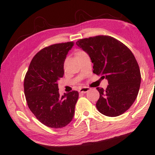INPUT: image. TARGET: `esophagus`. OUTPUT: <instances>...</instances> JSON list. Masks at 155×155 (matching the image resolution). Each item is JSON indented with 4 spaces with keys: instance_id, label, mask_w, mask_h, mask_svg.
Instances as JSON below:
<instances>
[{
    "instance_id": "esophagus-1",
    "label": "esophagus",
    "mask_w": 155,
    "mask_h": 155,
    "mask_svg": "<svg viewBox=\"0 0 155 155\" xmlns=\"http://www.w3.org/2000/svg\"><path fill=\"white\" fill-rule=\"evenodd\" d=\"M90 89H91V88H89V87H82V88H81L79 89V92L80 93H86L87 91H89Z\"/></svg>"
}]
</instances>
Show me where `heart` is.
Instances as JSON below:
<instances>
[{
    "instance_id": "heart-1",
    "label": "heart",
    "mask_w": 155,
    "mask_h": 155,
    "mask_svg": "<svg viewBox=\"0 0 155 155\" xmlns=\"http://www.w3.org/2000/svg\"><path fill=\"white\" fill-rule=\"evenodd\" d=\"M84 53V52H83V51H78V52L77 53V55H78V54H81V53Z\"/></svg>"
}]
</instances>
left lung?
Masks as SVG:
<instances>
[{
	"label": "left lung",
	"instance_id": "obj_1",
	"mask_svg": "<svg viewBox=\"0 0 155 155\" xmlns=\"http://www.w3.org/2000/svg\"><path fill=\"white\" fill-rule=\"evenodd\" d=\"M76 44L91 58L93 72L108 80L106 89L97 88L98 111L112 117L124 113L136 100L141 83L138 64L130 49L110 36L80 39Z\"/></svg>",
	"mask_w": 155,
	"mask_h": 155
}]
</instances>
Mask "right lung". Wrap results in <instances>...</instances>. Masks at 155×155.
I'll list each match as a JSON object with an SVG mask.
<instances>
[{"label":"right lung","instance_id":"1","mask_svg":"<svg viewBox=\"0 0 155 155\" xmlns=\"http://www.w3.org/2000/svg\"><path fill=\"white\" fill-rule=\"evenodd\" d=\"M73 42L54 44L38 52L24 78V94L31 112L49 127L61 128L71 122L78 98L77 91L60 96L58 81L64 74V64Z\"/></svg>","mask_w":155,"mask_h":155}]
</instances>
